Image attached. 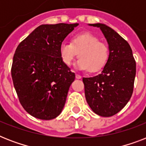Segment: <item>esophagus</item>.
Listing matches in <instances>:
<instances>
[{
	"instance_id": "esophagus-1",
	"label": "esophagus",
	"mask_w": 146,
	"mask_h": 146,
	"mask_svg": "<svg viewBox=\"0 0 146 146\" xmlns=\"http://www.w3.org/2000/svg\"><path fill=\"white\" fill-rule=\"evenodd\" d=\"M76 79H81L82 76L80 75H79V74H76Z\"/></svg>"
}]
</instances>
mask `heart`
Masks as SVG:
<instances>
[{"label": "heart", "instance_id": "obj_1", "mask_svg": "<svg viewBox=\"0 0 146 146\" xmlns=\"http://www.w3.org/2000/svg\"><path fill=\"white\" fill-rule=\"evenodd\" d=\"M77 54L79 59L76 64L77 68L96 73L106 65L110 49L108 44L100 42L96 35L85 33L75 35L71 43L63 42L60 46V55L66 66L73 63Z\"/></svg>", "mask_w": 146, "mask_h": 146}]
</instances>
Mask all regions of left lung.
I'll list each match as a JSON object with an SVG mask.
<instances>
[{"mask_svg": "<svg viewBox=\"0 0 146 146\" xmlns=\"http://www.w3.org/2000/svg\"><path fill=\"white\" fill-rule=\"evenodd\" d=\"M101 29L109 44L110 55L102 73L83 78L87 103L96 113L111 117L122 110L133 92L136 60L128 42L117 33L102 23Z\"/></svg>", "mask_w": 146, "mask_h": 146, "instance_id": "8db88e82", "label": "left lung"}]
</instances>
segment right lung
I'll list each match as a JSON object with an SVG mask.
<instances>
[{"instance_id":"obj_1","label":"right lung","mask_w":146,"mask_h":146,"mask_svg":"<svg viewBox=\"0 0 146 146\" xmlns=\"http://www.w3.org/2000/svg\"><path fill=\"white\" fill-rule=\"evenodd\" d=\"M79 24L41 25L17 46L11 75L20 104L33 117L61 113L75 74L62 61L60 46Z\"/></svg>"}]
</instances>
